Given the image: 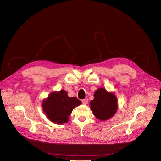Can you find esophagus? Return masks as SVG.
Masks as SVG:
<instances>
[{"label": "esophagus", "mask_w": 161, "mask_h": 161, "mask_svg": "<svg viewBox=\"0 0 161 161\" xmlns=\"http://www.w3.org/2000/svg\"><path fill=\"white\" fill-rule=\"evenodd\" d=\"M81 102L83 103V104H87L88 102V100H87V99H84V100H82Z\"/></svg>", "instance_id": "esophagus-1"}]
</instances>
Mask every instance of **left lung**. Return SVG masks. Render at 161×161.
Returning a JSON list of instances; mask_svg holds the SVG:
<instances>
[{
	"mask_svg": "<svg viewBox=\"0 0 161 161\" xmlns=\"http://www.w3.org/2000/svg\"><path fill=\"white\" fill-rule=\"evenodd\" d=\"M90 108L94 115L100 121L111 118L118 110L116 96L104 88H99L94 93V99L90 102Z\"/></svg>",
	"mask_w": 161,
	"mask_h": 161,
	"instance_id": "8db88e82",
	"label": "left lung"
}]
</instances>
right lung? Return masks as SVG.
<instances>
[{
  "label": "right lung",
  "instance_id": "add662e5",
  "mask_svg": "<svg viewBox=\"0 0 161 161\" xmlns=\"http://www.w3.org/2000/svg\"><path fill=\"white\" fill-rule=\"evenodd\" d=\"M80 104V100L75 97H69L64 90H61L51 92L43 101L42 108L49 120L61 124L68 122L73 109Z\"/></svg>",
  "mask_w": 161,
  "mask_h": 161
}]
</instances>
